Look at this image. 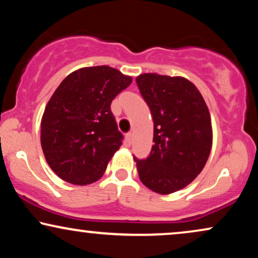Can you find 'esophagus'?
I'll return each mask as SVG.
<instances>
[{
    "label": "esophagus",
    "instance_id": "esophagus-1",
    "mask_svg": "<svg viewBox=\"0 0 258 258\" xmlns=\"http://www.w3.org/2000/svg\"><path fill=\"white\" fill-rule=\"evenodd\" d=\"M125 140H126V145H131L132 143V133H127L125 136Z\"/></svg>",
    "mask_w": 258,
    "mask_h": 258
}]
</instances>
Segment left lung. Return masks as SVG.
Masks as SVG:
<instances>
[{
    "mask_svg": "<svg viewBox=\"0 0 258 258\" xmlns=\"http://www.w3.org/2000/svg\"><path fill=\"white\" fill-rule=\"evenodd\" d=\"M136 82L153 119L150 156L135 157L139 178L156 193H174L193 182L206 164L213 138L210 110L187 78L143 74Z\"/></svg>",
    "mask_w": 258,
    "mask_h": 258,
    "instance_id": "8db88e82",
    "label": "left lung"
}]
</instances>
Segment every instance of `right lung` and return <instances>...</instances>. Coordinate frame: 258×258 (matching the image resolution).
<instances>
[{
  "mask_svg": "<svg viewBox=\"0 0 258 258\" xmlns=\"http://www.w3.org/2000/svg\"><path fill=\"white\" fill-rule=\"evenodd\" d=\"M131 83V76L101 65L74 71L59 84L45 107L40 142L61 180L86 185L105 174L123 139L110 103Z\"/></svg>",
  "mask_w": 258,
  "mask_h": 258,
  "instance_id": "add662e5",
  "label": "right lung"
}]
</instances>
